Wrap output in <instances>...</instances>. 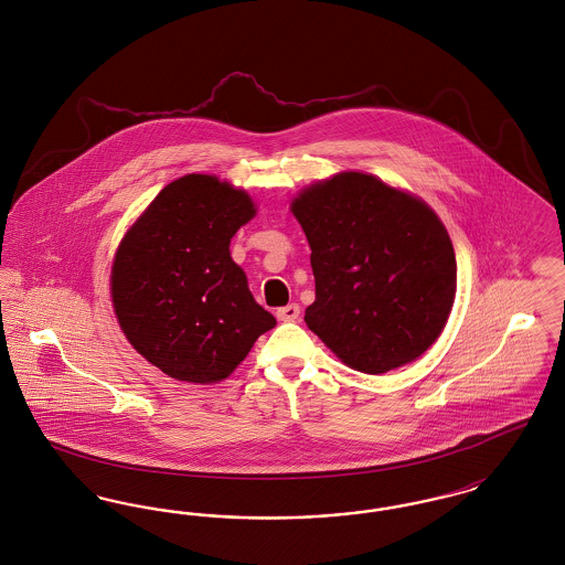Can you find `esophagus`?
Masks as SVG:
<instances>
[{"label": "esophagus", "mask_w": 565, "mask_h": 565, "mask_svg": "<svg viewBox=\"0 0 565 565\" xmlns=\"http://www.w3.org/2000/svg\"><path fill=\"white\" fill-rule=\"evenodd\" d=\"M277 318L281 320V322H296L298 318H300V307L292 302V305H286V307H281V309H277Z\"/></svg>", "instance_id": "34e87169"}]
</instances>
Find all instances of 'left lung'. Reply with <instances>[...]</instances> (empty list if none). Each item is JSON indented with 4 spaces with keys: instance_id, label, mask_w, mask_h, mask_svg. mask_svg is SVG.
<instances>
[{
    "instance_id": "8db88e82",
    "label": "left lung",
    "mask_w": 565,
    "mask_h": 565,
    "mask_svg": "<svg viewBox=\"0 0 565 565\" xmlns=\"http://www.w3.org/2000/svg\"><path fill=\"white\" fill-rule=\"evenodd\" d=\"M292 214L316 277L305 322L348 366L387 373L440 337L456 298V252L422 199L345 171L302 190Z\"/></svg>"
}]
</instances>
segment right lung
Masks as SVG:
<instances>
[{
  "label": "right lung",
  "mask_w": 565,
  "mask_h": 565,
  "mask_svg": "<svg viewBox=\"0 0 565 565\" xmlns=\"http://www.w3.org/2000/svg\"><path fill=\"white\" fill-rule=\"evenodd\" d=\"M254 215L245 190L190 173L167 184L118 245L109 281L116 318L164 375L217 383L277 323L228 249Z\"/></svg>",
  "instance_id": "add662e5"
}]
</instances>
